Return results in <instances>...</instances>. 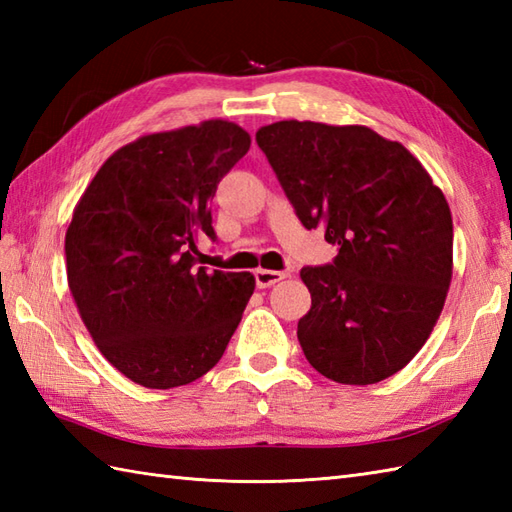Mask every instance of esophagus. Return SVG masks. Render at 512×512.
Masks as SVG:
<instances>
[{
  "mask_svg": "<svg viewBox=\"0 0 512 512\" xmlns=\"http://www.w3.org/2000/svg\"><path fill=\"white\" fill-rule=\"evenodd\" d=\"M286 279V273H279V270H266V268H257L255 270V284L257 288H270L275 286L277 281Z\"/></svg>",
  "mask_w": 512,
  "mask_h": 512,
  "instance_id": "esophagus-1",
  "label": "esophagus"
}]
</instances>
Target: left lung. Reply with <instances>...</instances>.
Masks as SVG:
<instances>
[{
    "instance_id": "8db88e82",
    "label": "left lung",
    "mask_w": 512,
    "mask_h": 512,
    "mask_svg": "<svg viewBox=\"0 0 512 512\" xmlns=\"http://www.w3.org/2000/svg\"><path fill=\"white\" fill-rule=\"evenodd\" d=\"M257 145L301 224L339 248L301 268L312 306L297 336L308 363L343 385L400 372L436 325L453 273L447 198L418 158L363 125L279 121Z\"/></svg>"
}]
</instances>
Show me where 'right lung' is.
Instances as JSON below:
<instances>
[{
	"label": "right lung",
	"mask_w": 512,
	"mask_h": 512,
	"mask_svg": "<svg viewBox=\"0 0 512 512\" xmlns=\"http://www.w3.org/2000/svg\"><path fill=\"white\" fill-rule=\"evenodd\" d=\"M250 136L204 121L134 140L105 160L65 233L68 284L85 328L118 372L149 389L189 385L220 361L255 290L209 273V202Z\"/></svg>",
	"instance_id": "1"
}]
</instances>
